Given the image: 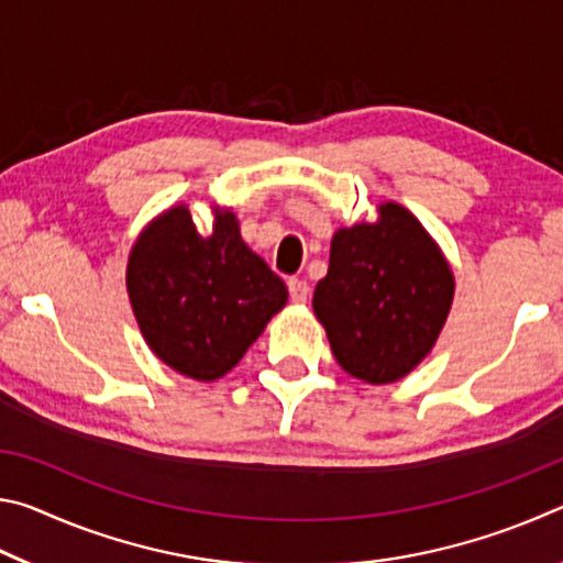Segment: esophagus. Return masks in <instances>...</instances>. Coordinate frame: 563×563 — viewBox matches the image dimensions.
I'll return each mask as SVG.
<instances>
[{
  "label": "esophagus",
  "instance_id": "34e87169",
  "mask_svg": "<svg viewBox=\"0 0 563 563\" xmlns=\"http://www.w3.org/2000/svg\"><path fill=\"white\" fill-rule=\"evenodd\" d=\"M288 290H290V298L292 302H308L310 300V285L305 283L302 278H290L288 280Z\"/></svg>",
  "mask_w": 563,
  "mask_h": 563
}]
</instances>
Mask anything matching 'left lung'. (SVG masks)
Listing matches in <instances>:
<instances>
[{
  "label": "left lung",
  "instance_id": "1",
  "mask_svg": "<svg viewBox=\"0 0 563 563\" xmlns=\"http://www.w3.org/2000/svg\"><path fill=\"white\" fill-rule=\"evenodd\" d=\"M377 213V223L332 235L312 310L340 367L362 383L387 385L430 355L450 316L454 275L405 206L389 201Z\"/></svg>",
  "mask_w": 563,
  "mask_h": 563
}]
</instances>
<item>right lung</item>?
<instances>
[{
  "instance_id": "obj_1",
  "label": "right lung",
  "mask_w": 563,
  "mask_h": 563,
  "mask_svg": "<svg viewBox=\"0 0 563 563\" xmlns=\"http://www.w3.org/2000/svg\"><path fill=\"white\" fill-rule=\"evenodd\" d=\"M126 290L151 352L198 383L231 373L288 302L285 283L243 243L231 208H216L213 233L201 235L184 203L136 238Z\"/></svg>"
}]
</instances>
